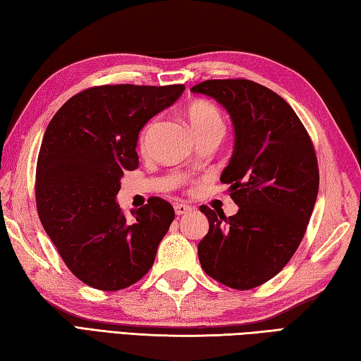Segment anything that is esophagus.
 <instances>
[{"label":"esophagus","mask_w":361,"mask_h":361,"mask_svg":"<svg viewBox=\"0 0 361 361\" xmlns=\"http://www.w3.org/2000/svg\"><path fill=\"white\" fill-rule=\"evenodd\" d=\"M189 211H192V207H190V204H186V203H176L175 204L176 216H183V214L189 213Z\"/></svg>","instance_id":"esophagus-1"}]
</instances>
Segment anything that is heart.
I'll use <instances>...</instances> for the list:
<instances>
[{
    "label": "heart",
    "mask_w": 361,
    "mask_h": 361,
    "mask_svg": "<svg viewBox=\"0 0 361 361\" xmlns=\"http://www.w3.org/2000/svg\"><path fill=\"white\" fill-rule=\"evenodd\" d=\"M188 120H189L190 130L194 131L197 137L211 131H224L225 128L221 111H219L216 106L207 102H197L190 106L188 109ZM154 123H157V120L148 122L139 134V145L142 148H145L148 144V139H150Z\"/></svg>",
    "instance_id": "b5f03b06"
}]
</instances>
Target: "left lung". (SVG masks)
I'll return each instance as SVG.
<instances>
[{
  "label": "left lung",
  "instance_id": "8db88e82",
  "mask_svg": "<svg viewBox=\"0 0 361 361\" xmlns=\"http://www.w3.org/2000/svg\"><path fill=\"white\" fill-rule=\"evenodd\" d=\"M190 92L230 114L235 147L221 181L239 207L230 217L200 207L209 230L199 259L209 277L244 291L275 277L298 250L319 189L316 153L291 106L258 82L208 80Z\"/></svg>",
  "mask_w": 361,
  "mask_h": 361
}]
</instances>
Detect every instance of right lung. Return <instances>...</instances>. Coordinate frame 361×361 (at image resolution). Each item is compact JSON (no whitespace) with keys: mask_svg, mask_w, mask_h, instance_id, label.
Returning a JSON list of instances; mask_svg holds the SVG:
<instances>
[{"mask_svg":"<svg viewBox=\"0 0 361 361\" xmlns=\"http://www.w3.org/2000/svg\"><path fill=\"white\" fill-rule=\"evenodd\" d=\"M185 92L173 86L90 87L56 112L42 140L35 200L59 255L82 283L118 291L153 266L175 217L172 204L152 197L126 221L116 199L125 171L139 166V131Z\"/></svg>","mask_w":361,"mask_h":361,"instance_id":"right-lung-1","label":"right lung"}]
</instances>
